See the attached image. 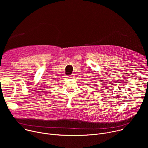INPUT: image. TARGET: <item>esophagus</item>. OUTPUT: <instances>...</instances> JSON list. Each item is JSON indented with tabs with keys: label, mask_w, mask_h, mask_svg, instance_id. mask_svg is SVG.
Segmentation results:
<instances>
[{
	"label": "esophagus",
	"mask_w": 148,
	"mask_h": 148,
	"mask_svg": "<svg viewBox=\"0 0 148 148\" xmlns=\"http://www.w3.org/2000/svg\"><path fill=\"white\" fill-rule=\"evenodd\" d=\"M67 77H68L69 78H74V76H73V75H69V76H67Z\"/></svg>",
	"instance_id": "34e87169"
}]
</instances>
